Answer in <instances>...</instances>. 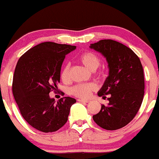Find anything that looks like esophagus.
Returning <instances> with one entry per match:
<instances>
[{"label": "esophagus", "mask_w": 159, "mask_h": 159, "mask_svg": "<svg viewBox=\"0 0 159 159\" xmlns=\"http://www.w3.org/2000/svg\"><path fill=\"white\" fill-rule=\"evenodd\" d=\"M78 102H85V103H88L89 102V100H85V99H82V98H79V99H78Z\"/></svg>", "instance_id": "obj_1"}]
</instances>
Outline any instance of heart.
<instances>
[{
  "instance_id": "1",
  "label": "heart",
  "mask_w": 159,
  "mask_h": 159,
  "mask_svg": "<svg viewBox=\"0 0 159 159\" xmlns=\"http://www.w3.org/2000/svg\"><path fill=\"white\" fill-rule=\"evenodd\" d=\"M81 64L87 67L91 71H95L100 65V59L95 53L92 52H85L79 57ZM69 64H65L62 68L61 73V78L64 81H67L69 78ZM95 85L92 83L80 84L75 85L70 89V93L80 98H86L89 96L92 91L95 90Z\"/></svg>"
}]
</instances>
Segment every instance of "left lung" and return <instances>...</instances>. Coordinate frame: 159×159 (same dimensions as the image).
<instances>
[{
  "instance_id": "left-lung-1",
  "label": "left lung",
  "mask_w": 159,
  "mask_h": 159,
  "mask_svg": "<svg viewBox=\"0 0 159 159\" xmlns=\"http://www.w3.org/2000/svg\"><path fill=\"white\" fill-rule=\"evenodd\" d=\"M91 49L101 53L108 63L109 75L98 96L109 95L107 106L92 116L102 128L114 130L122 128L134 118L142 103L144 78L142 64L134 52L112 39L91 44Z\"/></svg>"
}]
</instances>
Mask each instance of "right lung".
Here are the masks:
<instances>
[{
  "label": "right lung",
  "mask_w": 159,
  "mask_h": 159,
  "mask_svg": "<svg viewBox=\"0 0 159 159\" xmlns=\"http://www.w3.org/2000/svg\"><path fill=\"white\" fill-rule=\"evenodd\" d=\"M75 46L45 42L31 48L18 60L12 83L14 98L26 122L44 133L54 132L67 123L76 99L64 97L56 102L57 90L65 56Z\"/></svg>",
  "instance_id": "1"
}]
</instances>
